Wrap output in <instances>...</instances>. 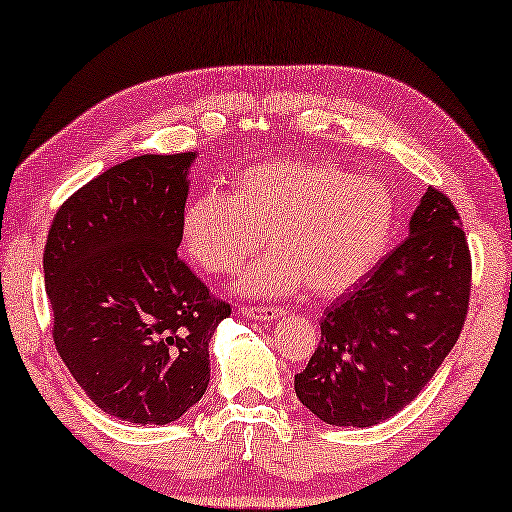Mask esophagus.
I'll list each match as a JSON object with an SVG mask.
<instances>
[{
    "label": "esophagus",
    "mask_w": 512,
    "mask_h": 512,
    "mask_svg": "<svg viewBox=\"0 0 512 512\" xmlns=\"http://www.w3.org/2000/svg\"><path fill=\"white\" fill-rule=\"evenodd\" d=\"M241 311L243 315H248V318H255V320H276L280 315H285V308H278V306H243Z\"/></svg>",
    "instance_id": "34e87169"
}]
</instances>
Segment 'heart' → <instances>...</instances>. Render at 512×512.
<instances>
[{"mask_svg":"<svg viewBox=\"0 0 512 512\" xmlns=\"http://www.w3.org/2000/svg\"><path fill=\"white\" fill-rule=\"evenodd\" d=\"M397 227V201L369 176L327 162H264L243 171L234 194L204 192L183 218L190 257L208 273H232L262 248L243 278L250 294L304 285L338 297L376 269Z\"/></svg>","mask_w":512,"mask_h":512,"instance_id":"1","label":"heart"}]
</instances>
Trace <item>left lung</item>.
I'll return each instance as SVG.
<instances>
[{"mask_svg":"<svg viewBox=\"0 0 512 512\" xmlns=\"http://www.w3.org/2000/svg\"><path fill=\"white\" fill-rule=\"evenodd\" d=\"M471 250L457 208L427 187L410 236L327 308L320 345L294 376L299 401L336 427L397 415L434 378L462 334Z\"/></svg>","mask_w":512,"mask_h":512,"instance_id":"1","label":"left lung"}]
</instances>
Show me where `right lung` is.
Here are the masks:
<instances>
[{"instance_id": "obj_1", "label": "right lung", "mask_w": 512, "mask_h": 512, "mask_svg": "<svg viewBox=\"0 0 512 512\" xmlns=\"http://www.w3.org/2000/svg\"><path fill=\"white\" fill-rule=\"evenodd\" d=\"M194 153L115 164L57 208L43 250L53 341L104 413L169 424L204 397L232 315L181 257Z\"/></svg>"}]
</instances>
